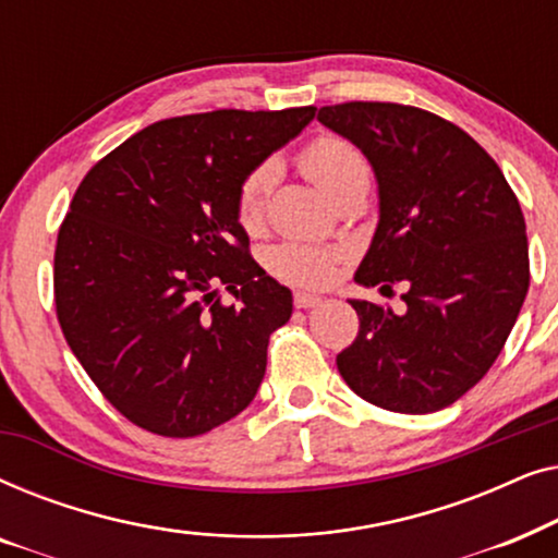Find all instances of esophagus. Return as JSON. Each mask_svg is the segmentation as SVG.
Returning a JSON list of instances; mask_svg holds the SVG:
<instances>
[{
  "instance_id": "esophagus-1",
  "label": "esophagus",
  "mask_w": 558,
  "mask_h": 558,
  "mask_svg": "<svg viewBox=\"0 0 558 558\" xmlns=\"http://www.w3.org/2000/svg\"><path fill=\"white\" fill-rule=\"evenodd\" d=\"M323 304V300L315 294H304V292H296L294 294V307L296 310H310V307H319Z\"/></svg>"
}]
</instances>
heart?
<instances>
[{
	"label": "heart",
	"instance_id": "heart-1",
	"mask_svg": "<svg viewBox=\"0 0 558 558\" xmlns=\"http://www.w3.org/2000/svg\"><path fill=\"white\" fill-rule=\"evenodd\" d=\"M300 165L310 174V180L332 201H338L340 195H345L353 187H368L371 182V167L365 162V157L353 144L332 134H323L315 142H310L302 149ZM277 178L279 165L274 159H266L241 182L239 195H235V216H239V223L246 231L262 228L266 203H269ZM335 262H338L335 251L304 246V243H281L266 256V264L279 279L300 287L327 284L335 271Z\"/></svg>",
	"mask_w": 558,
	"mask_h": 558
}]
</instances>
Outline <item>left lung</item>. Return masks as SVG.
<instances>
[{
	"mask_svg": "<svg viewBox=\"0 0 558 558\" xmlns=\"http://www.w3.org/2000/svg\"><path fill=\"white\" fill-rule=\"evenodd\" d=\"M317 119L363 151L378 182V226L355 281L407 287L399 315L350 300L361 330L338 355L340 376L380 409H445L490 371L529 292L518 197L495 159L437 113L350 101Z\"/></svg>",
	"mask_w": 558,
	"mask_h": 558,
	"instance_id": "1",
	"label": "left lung"
}]
</instances>
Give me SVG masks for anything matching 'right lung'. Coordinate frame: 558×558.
I'll list each match as a JSON object with an SVG mask.
<instances>
[{
  "label": "right lung",
  "instance_id": "right-lung-1",
  "mask_svg": "<svg viewBox=\"0 0 558 558\" xmlns=\"http://www.w3.org/2000/svg\"><path fill=\"white\" fill-rule=\"evenodd\" d=\"M220 109L157 121L90 167L58 231V323L129 422L197 437L241 414L292 292L248 254L241 182L315 119ZM239 305L226 308L217 287Z\"/></svg>",
  "mask_w": 558,
  "mask_h": 558
}]
</instances>
